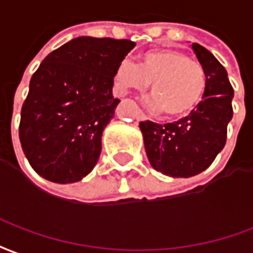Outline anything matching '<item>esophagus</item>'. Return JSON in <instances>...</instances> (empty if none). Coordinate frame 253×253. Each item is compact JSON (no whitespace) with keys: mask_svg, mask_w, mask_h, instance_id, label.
<instances>
[{"mask_svg":"<svg viewBox=\"0 0 253 253\" xmlns=\"http://www.w3.org/2000/svg\"><path fill=\"white\" fill-rule=\"evenodd\" d=\"M136 119L139 120V121H147V120H148V117H147V116H145L143 112H139V113H137V116H136Z\"/></svg>","mask_w":253,"mask_h":253,"instance_id":"obj_1","label":"esophagus"}]
</instances>
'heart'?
<instances>
[{"instance_id":"heart-1","label":"heart","mask_w":253,"mask_h":253,"mask_svg":"<svg viewBox=\"0 0 253 253\" xmlns=\"http://www.w3.org/2000/svg\"><path fill=\"white\" fill-rule=\"evenodd\" d=\"M120 95L144 93L151 84V108L169 119L189 114L202 98L206 86L204 67L174 48L151 49L141 53L137 66L123 60L113 74Z\"/></svg>"}]
</instances>
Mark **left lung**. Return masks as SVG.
Wrapping results in <instances>:
<instances>
[{"label":"left lung","mask_w":253,"mask_h":253,"mask_svg":"<svg viewBox=\"0 0 253 253\" xmlns=\"http://www.w3.org/2000/svg\"><path fill=\"white\" fill-rule=\"evenodd\" d=\"M191 47L206 75L202 101L174 123H140L149 163L172 178L194 176L213 163L224 148L233 116V87L226 70L205 47L197 43Z\"/></svg>","instance_id":"obj_1"}]
</instances>
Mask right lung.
I'll use <instances>...</instances> for the list:
<instances>
[{
	"mask_svg": "<svg viewBox=\"0 0 253 253\" xmlns=\"http://www.w3.org/2000/svg\"><path fill=\"white\" fill-rule=\"evenodd\" d=\"M134 45L81 36L47 55L33 74L18 134L44 179L74 183L97 165L101 136L120 102L112 94L114 70Z\"/></svg>",
	"mask_w": 253,
	"mask_h": 253,
	"instance_id": "1",
	"label": "right lung"
}]
</instances>
